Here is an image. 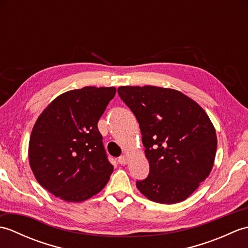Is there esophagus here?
<instances>
[{
  "label": "esophagus",
  "instance_id": "obj_1",
  "mask_svg": "<svg viewBox=\"0 0 248 248\" xmlns=\"http://www.w3.org/2000/svg\"><path fill=\"white\" fill-rule=\"evenodd\" d=\"M118 162H119V164H121V165H125V164H127V163H128L127 156H125V155H121V156H119Z\"/></svg>",
  "mask_w": 248,
  "mask_h": 248
}]
</instances>
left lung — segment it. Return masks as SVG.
<instances>
[{
    "mask_svg": "<svg viewBox=\"0 0 248 248\" xmlns=\"http://www.w3.org/2000/svg\"><path fill=\"white\" fill-rule=\"evenodd\" d=\"M118 94L140 124L149 175L136 187L159 203H177L212 170L217 139L202 108L186 94L156 86H120Z\"/></svg>",
    "mask_w": 248,
    "mask_h": 248,
    "instance_id": "left-lung-1",
    "label": "left lung"
}]
</instances>
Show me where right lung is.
<instances>
[{
    "label": "right lung",
    "mask_w": 248,
    "mask_h": 248,
    "mask_svg": "<svg viewBox=\"0 0 248 248\" xmlns=\"http://www.w3.org/2000/svg\"><path fill=\"white\" fill-rule=\"evenodd\" d=\"M115 93V87L73 89L55 98L37 119L30 165L36 180L55 197L80 202L107 186L114 167L97 124Z\"/></svg>",
    "instance_id": "add662e5"
}]
</instances>
